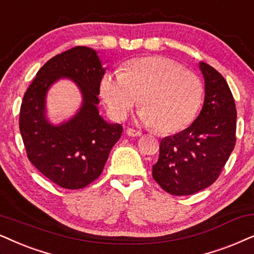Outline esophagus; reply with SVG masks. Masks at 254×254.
I'll return each mask as SVG.
<instances>
[{"label": "esophagus", "instance_id": "1", "mask_svg": "<svg viewBox=\"0 0 254 254\" xmlns=\"http://www.w3.org/2000/svg\"><path fill=\"white\" fill-rule=\"evenodd\" d=\"M127 136H131V137H139V136H141L140 131L131 129V127H129V129L127 130Z\"/></svg>", "mask_w": 254, "mask_h": 254}]
</instances>
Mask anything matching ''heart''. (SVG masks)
<instances>
[{
    "label": "heart",
    "instance_id": "b5f03b06",
    "mask_svg": "<svg viewBox=\"0 0 254 254\" xmlns=\"http://www.w3.org/2000/svg\"><path fill=\"white\" fill-rule=\"evenodd\" d=\"M100 90L115 120H123L139 99V121L165 134L188 127L200 113L204 97L197 75L159 56L129 60L120 73L104 74Z\"/></svg>",
    "mask_w": 254,
    "mask_h": 254
}]
</instances>
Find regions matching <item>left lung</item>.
Wrapping results in <instances>:
<instances>
[{
	"instance_id": "left-lung-1",
	"label": "left lung",
	"mask_w": 254,
	"mask_h": 254,
	"mask_svg": "<svg viewBox=\"0 0 254 254\" xmlns=\"http://www.w3.org/2000/svg\"><path fill=\"white\" fill-rule=\"evenodd\" d=\"M205 81L204 103L190 127L165 137L152 167L155 182L172 195H191L217 180L236 145L237 110L224 77L200 64Z\"/></svg>"
}]
</instances>
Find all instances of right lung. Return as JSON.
<instances>
[{"instance_id": "obj_1", "label": "right lung", "mask_w": 254, "mask_h": 254, "mask_svg": "<svg viewBox=\"0 0 254 254\" xmlns=\"http://www.w3.org/2000/svg\"><path fill=\"white\" fill-rule=\"evenodd\" d=\"M104 70L95 51L75 46L50 59L23 97L19 130L26 155L40 173L62 188L75 190L96 180L123 132L121 124L107 123L97 110ZM60 77L76 81L84 102L72 120L54 127L45 117V96Z\"/></svg>"}]
</instances>
